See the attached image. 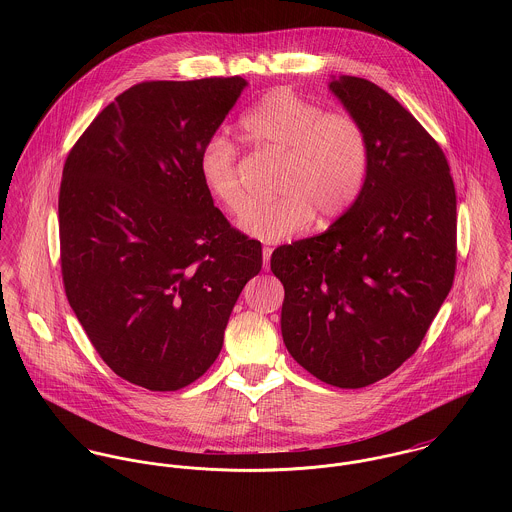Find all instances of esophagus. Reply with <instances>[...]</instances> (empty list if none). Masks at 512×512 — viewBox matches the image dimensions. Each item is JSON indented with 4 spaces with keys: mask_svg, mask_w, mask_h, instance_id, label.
I'll return each instance as SVG.
<instances>
[{
    "mask_svg": "<svg viewBox=\"0 0 512 512\" xmlns=\"http://www.w3.org/2000/svg\"><path fill=\"white\" fill-rule=\"evenodd\" d=\"M262 258H264V268L268 270V268H270V258H272V248H270V246H264Z\"/></svg>",
    "mask_w": 512,
    "mask_h": 512,
    "instance_id": "1",
    "label": "esophagus"
}]
</instances>
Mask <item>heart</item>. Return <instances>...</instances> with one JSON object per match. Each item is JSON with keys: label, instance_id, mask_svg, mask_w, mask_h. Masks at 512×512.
I'll return each mask as SVG.
<instances>
[{"label": "heart", "instance_id": "1", "mask_svg": "<svg viewBox=\"0 0 512 512\" xmlns=\"http://www.w3.org/2000/svg\"><path fill=\"white\" fill-rule=\"evenodd\" d=\"M248 140L286 153L280 199L252 207L240 228L252 238L280 242L323 222L343 217L365 187L370 146L365 128L349 114H327L321 106L276 88L264 94L240 120ZM238 151L215 132L197 155L207 193L228 213H242L246 195L236 173Z\"/></svg>", "mask_w": 512, "mask_h": 512}]
</instances>
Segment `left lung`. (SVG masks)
<instances>
[{
	"mask_svg": "<svg viewBox=\"0 0 512 512\" xmlns=\"http://www.w3.org/2000/svg\"><path fill=\"white\" fill-rule=\"evenodd\" d=\"M327 86L365 128V187L325 232L276 248L270 268L293 359L331 386L363 388L416 353L451 290L455 187L441 147L386 90L359 76Z\"/></svg>",
	"mask_w": 512,
	"mask_h": 512,
	"instance_id": "1",
	"label": "left lung"
}]
</instances>
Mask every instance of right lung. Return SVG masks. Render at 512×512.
<instances>
[{"mask_svg": "<svg viewBox=\"0 0 512 512\" xmlns=\"http://www.w3.org/2000/svg\"><path fill=\"white\" fill-rule=\"evenodd\" d=\"M246 86L240 76L136 84L94 118L63 169L69 303L102 361L147 390L207 372L262 270V244L228 224L197 171Z\"/></svg>", "mask_w": 512, "mask_h": 512, "instance_id": "obj_1", "label": "right lung"}]
</instances>
